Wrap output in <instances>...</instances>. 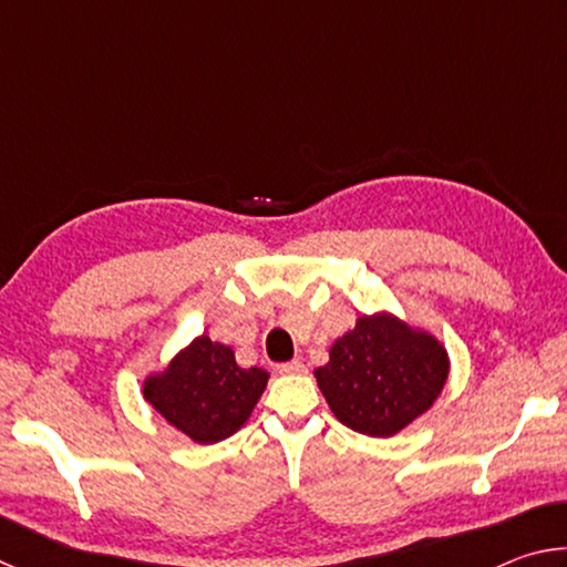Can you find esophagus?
Returning a JSON list of instances; mask_svg holds the SVG:
<instances>
[{
	"mask_svg": "<svg viewBox=\"0 0 567 567\" xmlns=\"http://www.w3.org/2000/svg\"><path fill=\"white\" fill-rule=\"evenodd\" d=\"M282 372V375H302L305 372V364L300 360H290V362H282L280 368H277Z\"/></svg>",
	"mask_w": 567,
	"mask_h": 567,
	"instance_id": "34e87169",
	"label": "esophagus"
}]
</instances>
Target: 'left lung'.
Here are the masks:
<instances>
[{
    "label": "left lung",
    "instance_id": "8db88e82",
    "mask_svg": "<svg viewBox=\"0 0 567 567\" xmlns=\"http://www.w3.org/2000/svg\"><path fill=\"white\" fill-rule=\"evenodd\" d=\"M447 352L435 338L390 315L360 318L315 370L334 417L354 433L390 437L422 415L447 380Z\"/></svg>",
    "mask_w": 567,
    "mask_h": 567
}]
</instances>
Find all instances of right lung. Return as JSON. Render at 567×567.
<instances>
[{
	"instance_id": "1",
	"label": "right lung",
	"mask_w": 567,
	"mask_h": 567,
	"mask_svg": "<svg viewBox=\"0 0 567 567\" xmlns=\"http://www.w3.org/2000/svg\"><path fill=\"white\" fill-rule=\"evenodd\" d=\"M265 385V370L239 368L233 350L203 334L145 382V398L195 443L209 445L245 425Z\"/></svg>"
}]
</instances>
